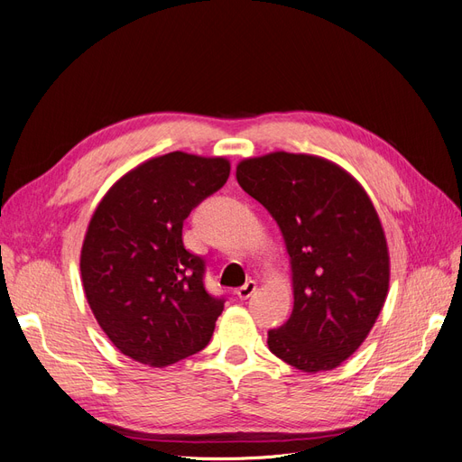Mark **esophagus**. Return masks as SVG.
<instances>
[{"mask_svg": "<svg viewBox=\"0 0 462 462\" xmlns=\"http://www.w3.org/2000/svg\"><path fill=\"white\" fill-rule=\"evenodd\" d=\"M254 291H256V282H253V279H250V282H246L243 287L236 289V297H239L241 300H246V299L253 297Z\"/></svg>", "mask_w": 462, "mask_h": 462, "instance_id": "1", "label": "esophagus"}]
</instances>
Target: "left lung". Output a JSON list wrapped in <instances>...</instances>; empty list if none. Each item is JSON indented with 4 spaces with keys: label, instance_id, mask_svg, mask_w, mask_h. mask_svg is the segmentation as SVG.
<instances>
[{
    "label": "left lung",
    "instance_id": "left-lung-1",
    "mask_svg": "<svg viewBox=\"0 0 462 462\" xmlns=\"http://www.w3.org/2000/svg\"><path fill=\"white\" fill-rule=\"evenodd\" d=\"M236 180L275 219L291 258L292 314L270 351L316 374L365 343L389 291L382 221L358 180L310 153L272 152L236 165Z\"/></svg>",
    "mask_w": 462,
    "mask_h": 462
}]
</instances>
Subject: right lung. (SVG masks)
Wrapping results in <instances>:
<instances>
[{
	"label": "right lung",
	"instance_id": "right-lung-1",
	"mask_svg": "<svg viewBox=\"0 0 462 462\" xmlns=\"http://www.w3.org/2000/svg\"><path fill=\"white\" fill-rule=\"evenodd\" d=\"M226 158L170 152L136 165L104 194L80 250L97 324L119 351L165 368L212 339L223 299L204 289V260L183 245V221L229 177Z\"/></svg>",
	"mask_w": 462,
	"mask_h": 462
}]
</instances>
